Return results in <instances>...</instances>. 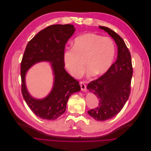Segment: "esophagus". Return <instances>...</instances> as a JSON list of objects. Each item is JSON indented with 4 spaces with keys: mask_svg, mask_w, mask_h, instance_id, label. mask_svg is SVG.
Wrapping results in <instances>:
<instances>
[{
    "mask_svg": "<svg viewBox=\"0 0 151 151\" xmlns=\"http://www.w3.org/2000/svg\"><path fill=\"white\" fill-rule=\"evenodd\" d=\"M80 86H81V89L83 91H86L87 88H86V86L84 84V83L83 81H80Z\"/></svg>",
    "mask_w": 151,
    "mask_h": 151,
    "instance_id": "34e87169",
    "label": "esophagus"
}]
</instances>
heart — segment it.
I'll use <instances>...</instances> for the list:
<instances>
[{
	"label": "heart",
	"mask_w": 151,
	"mask_h": 151,
	"mask_svg": "<svg viewBox=\"0 0 151 151\" xmlns=\"http://www.w3.org/2000/svg\"><path fill=\"white\" fill-rule=\"evenodd\" d=\"M115 47L112 40L94 33H86L77 37L73 49L64 55L66 68L74 77H79L85 70L95 76L105 74L110 68L115 56Z\"/></svg>",
	"instance_id": "heart-1"
}]
</instances>
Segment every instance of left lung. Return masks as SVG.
Wrapping results in <instances>:
<instances>
[{"label":"left lung","mask_w":151,"mask_h":151,"mask_svg":"<svg viewBox=\"0 0 151 151\" xmlns=\"http://www.w3.org/2000/svg\"><path fill=\"white\" fill-rule=\"evenodd\" d=\"M99 27L114 39L118 46L116 61L105 74L87 86L99 100L98 106L88 111V114L97 121H105L118 114L128 100L133 67L131 54L123 39L108 27Z\"/></svg>","instance_id":"obj_1"}]
</instances>
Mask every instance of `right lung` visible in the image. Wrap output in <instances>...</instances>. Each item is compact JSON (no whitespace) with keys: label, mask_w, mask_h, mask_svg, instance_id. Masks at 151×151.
Segmentation results:
<instances>
[{"label":"right lung","mask_w":151,"mask_h":151,"mask_svg":"<svg viewBox=\"0 0 151 151\" xmlns=\"http://www.w3.org/2000/svg\"><path fill=\"white\" fill-rule=\"evenodd\" d=\"M74 32L73 25H52L41 30L26 46L21 63V92L30 109L42 119L53 120L61 116L65 111L69 97L81 89L79 82L64 68L65 44ZM41 61L51 63L54 83L47 97L36 100L27 92L24 76L30 67Z\"/></svg>","instance_id":"add662e5"}]
</instances>
